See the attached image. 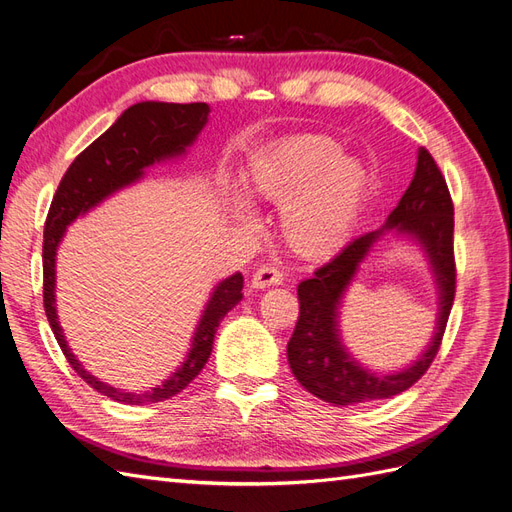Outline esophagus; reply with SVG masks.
Here are the masks:
<instances>
[{
  "label": "esophagus",
  "mask_w": 512,
  "mask_h": 512,
  "mask_svg": "<svg viewBox=\"0 0 512 512\" xmlns=\"http://www.w3.org/2000/svg\"><path fill=\"white\" fill-rule=\"evenodd\" d=\"M282 282H284V273L280 269L271 267V265L256 269V273L252 275V286L254 288H269V286H277Z\"/></svg>",
  "instance_id": "esophagus-1"
}]
</instances>
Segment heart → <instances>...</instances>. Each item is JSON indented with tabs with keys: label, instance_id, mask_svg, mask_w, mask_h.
I'll list each match as a JSON object with an SVG mask.
<instances>
[{
	"label": "heart",
	"instance_id": "b5f03b06",
	"mask_svg": "<svg viewBox=\"0 0 512 512\" xmlns=\"http://www.w3.org/2000/svg\"><path fill=\"white\" fill-rule=\"evenodd\" d=\"M371 177L361 160L339 153L322 134L288 136L260 151L247 170V188L282 207V237L307 260L333 256L359 220ZM235 209L247 213L243 198Z\"/></svg>",
	"mask_w": 512,
	"mask_h": 512
}]
</instances>
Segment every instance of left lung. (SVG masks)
I'll return each mask as SVG.
<instances>
[{
	"label": "left lung",
	"mask_w": 512,
	"mask_h": 512,
	"mask_svg": "<svg viewBox=\"0 0 512 512\" xmlns=\"http://www.w3.org/2000/svg\"><path fill=\"white\" fill-rule=\"evenodd\" d=\"M386 229L408 231L424 243L441 284V318L428 352L412 368L395 377H376L356 366L343 352L336 337V305L358 262ZM455 207L446 179L431 153L418 151L416 173L384 228L350 241L333 260L324 262L309 280L301 282L299 318L288 342V363L294 378L305 389L335 406L369 404L408 391L436 359L442 346L448 316L455 301Z\"/></svg>",
	"instance_id": "8db88e82"
}]
</instances>
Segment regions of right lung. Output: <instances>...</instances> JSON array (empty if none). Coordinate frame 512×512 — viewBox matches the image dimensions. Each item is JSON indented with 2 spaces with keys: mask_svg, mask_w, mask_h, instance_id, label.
Wrapping results in <instances>:
<instances>
[{
  "mask_svg": "<svg viewBox=\"0 0 512 512\" xmlns=\"http://www.w3.org/2000/svg\"><path fill=\"white\" fill-rule=\"evenodd\" d=\"M209 106L205 102L192 104H166V102H141L130 106L111 128L96 138L85 151L74 158L66 175L61 177L53 203L44 222V243H42V273H44V312L49 318L53 335L64 352L70 367L79 374L91 389L111 397L119 404L145 406L156 401L170 399L181 393L205 367L213 350V337L218 331L222 318L241 301L243 275L235 273L215 288L213 297L205 309L203 318L194 335V344L188 361H185L173 378L162 386L147 393H126L117 391L94 376H89L74 359L64 333L57 322L55 312V252L64 237V230L81 213L98 205L102 198L113 194L143 175V168L151 166L168 156H177L183 149L194 143L196 134L207 123Z\"/></svg>",
  "mask_w": 512,
  "mask_h": 512,
  "instance_id": "add662e5",
  "label": "right lung"
}]
</instances>
